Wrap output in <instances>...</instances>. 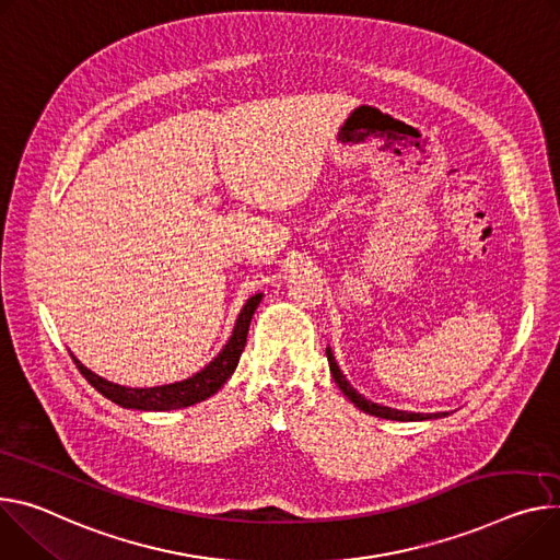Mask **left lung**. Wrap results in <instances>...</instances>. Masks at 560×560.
<instances>
[{
  "label": "left lung",
  "mask_w": 560,
  "mask_h": 560,
  "mask_svg": "<svg viewBox=\"0 0 560 560\" xmlns=\"http://www.w3.org/2000/svg\"><path fill=\"white\" fill-rule=\"evenodd\" d=\"M326 354H328V364H330V373H332V377H335V382H337V386L343 390V395L358 406L360 411H364V413H369V416H375V418H386V420H397V422H416V420H429V418H440V413H435V416H424V413H409V411H397V409H388V406H382V404H375V401H371V399H366V397H362L358 390H354L348 382H346V377H343V373L339 371V366H337V362H335V358H332V352L330 350H326ZM446 416V413H444Z\"/></svg>",
  "instance_id": "obj_1"
}]
</instances>
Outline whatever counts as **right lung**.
<instances>
[{
	"mask_svg": "<svg viewBox=\"0 0 560 560\" xmlns=\"http://www.w3.org/2000/svg\"><path fill=\"white\" fill-rule=\"evenodd\" d=\"M259 303H261V294L249 296L236 319L234 332H232L230 341L225 343V348L200 373L191 375L189 380L176 382V384H165V386H154V388H127V386H118L114 382H107L100 375L91 373L75 358H73V362H75L78 371L84 375V380L97 393H103L107 399L116 401L118 406H125V409H136V411L185 409V406L198 404L202 399H208L210 395H214L228 382V377L234 373L241 352L245 348L252 315H254V311H257Z\"/></svg>",
	"mask_w": 560,
	"mask_h": 560,
	"instance_id": "add662e5",
	"label": "right lung"
}]
</instances>
